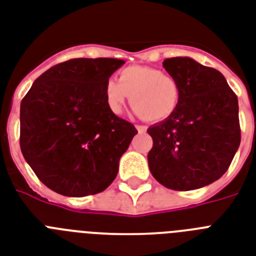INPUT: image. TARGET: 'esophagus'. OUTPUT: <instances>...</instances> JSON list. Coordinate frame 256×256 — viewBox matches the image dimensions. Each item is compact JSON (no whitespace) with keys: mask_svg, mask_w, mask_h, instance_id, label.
<instances>
[{"mask_svg":"<svg viewBox=\"0 0 256 256\" xmlns=\"http://www.w3.org/2000/svg\"><path fill=\"white\" fill-rule=\"evenodd\" d=\"M135 128H136V130H138V132H140V134L147 132V126H143V124H136V126H135Z\"/></svg>","mask_w":256,"mask_h":256,"instance_id":"1","label":"esophagus"}]
</instances>
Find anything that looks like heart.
<instances>
[{"label":"heart","mask_w":256,"mask_h":256,"mask_svg":"<svg viewBox=\"0 0 256 256\" xmlns=\"http://www.w3.org/2000/svg\"><path fill=\"white\" fill-rule=\"evenodd\" d=\"M134 113L148 121H164L175 113L180 101L178 81L160 70L146 66H132L118 74V82L108 80L104 98L109 112L120 116L128 100Z\"/></svg>","instance_id":"heart-1"}]
</instances>
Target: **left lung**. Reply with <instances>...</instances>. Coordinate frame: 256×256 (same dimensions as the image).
I'll list each match as a JSON object with an SVG mask.
<instances>
[{"label": "left lung", "mask_w": 256, "mask_h": 256, "mask_svg": "<svg viewBox=\"0 0 256 256\" xmlns=\"http://www.w3.org/2000/svg\"><path fill=\"white\" fill-rule=\"evenodd\" d=\"M163 67L178 81L180 101L171 117L147 130L150 171L166 188H202L228 171L240 147L238 98L220 70L190 58L166 59Z\"/></svg>", "instance_id": "8db88e82"}]
</instances>
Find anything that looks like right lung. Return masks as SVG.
I'll list each match as a JSON object with an SVG mask.
<instances>
[{"label":"right lung","mask_w":256,"mask_h":256,"mask_svg":"<svg viewBox=\"0 0 256 256\" xmlns=\"http://www.w3.org/2000/svg\"><path fill=\"white\" fill-rule=\"evenodd\" d=\"M121 59H70L42 74L20 102V151L54 192L82 197L105 190L136 128L109 112L104 85Z\"/></svg>","instance_id":"add662e5"}]
</instances>
